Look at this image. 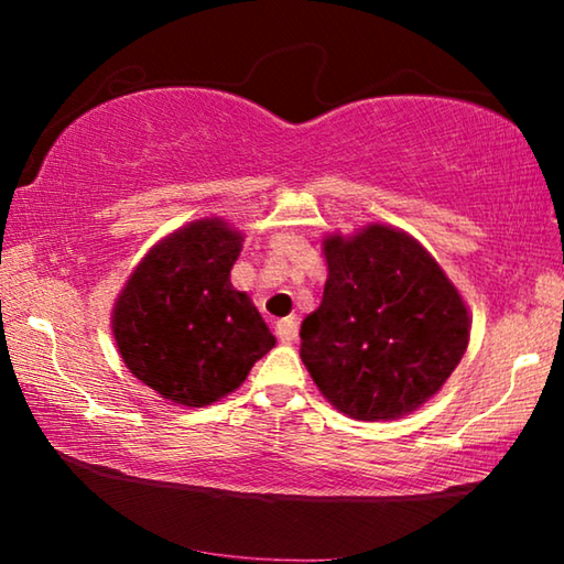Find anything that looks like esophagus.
<instances>
[{
    "instance_id": "obj_1",
    "label": "esophagus",
    "mask_w": 564,
    "mask_h": 564,
    "mask_svg": "<svg viewBox=\"0 0 564 564\" xmlns=\"http://www.w3.org/2000/svg\"><path fill=\"white\" fill-rule=\"evenodd\" d=\"M275 336H279L281 343H293L299 338V323H295V318L281 321L279 326H275Z\"/></svg>"
}]
</instances>
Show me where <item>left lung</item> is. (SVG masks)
Here are the masks:
<instances>
[{
    "label": "left lung",
    "mask_w": 564,
    "mask_h": 564,
    "mask_svg": "<svg viewBox=\"0 0 564 564\" xmlns=\"http://www.w3.org/2000/svg\"><path fill=\"white\" fill-rule=\"evenodd\" d=\"M323 301L301 323V360L328 403L393 420L435 395L470 338L467 308L415 238L373 224L328 236Z\"/></svg>",
    "instance_id": "left-lung-1"
}]
</instances>
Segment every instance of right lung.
<instances>
[{
	"instance_id": "add662e5",
	"label": "right lung",
	"mask_w": 564,
	"mask_h": 564,
	"mask_svg": "<svg viewBox=\"0 0 564 564\" xmlns=\"http://www.w3.org/2000/svg\"><path fill=\"white\" fill-rule=\"evenodd\" d=\"M243 236L202 218L147 253L113 308L123 362L161 398L212 405L275 346L261 313L231 285Z\"/></svg>"
}]
</instances>
